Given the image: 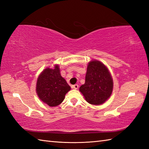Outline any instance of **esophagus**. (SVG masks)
<instances>
[{"instance_id": "esophagus-1", "label": "esophagus", "mask_w": 149, "mask_h": 149, "mask_svg": "<svg viewBox=\"0 0 149 149\" xmlns=\"http://www.w3.org/2000/svg\"><path fill=\"white\" fill-rule=\"evenodd\" d=\"M78 87H79L78 84H74V85H73V86H72V88H73V89H75V90L78 89Z\"/></svg>"}]
</instances>
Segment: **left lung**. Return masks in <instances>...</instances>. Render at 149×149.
<instances>
[{
	"mask_svg": "<svg viewBox=\"0 0 149 149\" xmlns=\"http://www.w3.org/2000/svg\"><path fill=\"white\" fill-rule=\"evenodd\" d=\"M113 88L111 75L106 66L97 60L88 63L85 83L79 88L85 100L93 105H100L110 97Z\"/></svg>",
	"mask_w": 149,
	"mask_h": 149,
	"instance_id": "obj_1",
	"label": "left lung"
}]
</instances>
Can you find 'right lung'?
<instances>
[{
	"label": "right lung",
	"mask_w": 149,
	"mask_h": 149,
	"mask_svg": "<svg viewBox=\"0 0 149 149\" xmlns=\"http://www.w3.org/2000/svg\"><path fill=\"white\" fill-rule=\"evenodd\" d=\"M71 88L61 77L58 65L47 68L38 77L36 93L40 100L50 107L59 105Z\"/></svg>",
	"instance_id": "right-lung-1"
}]
</instances>
